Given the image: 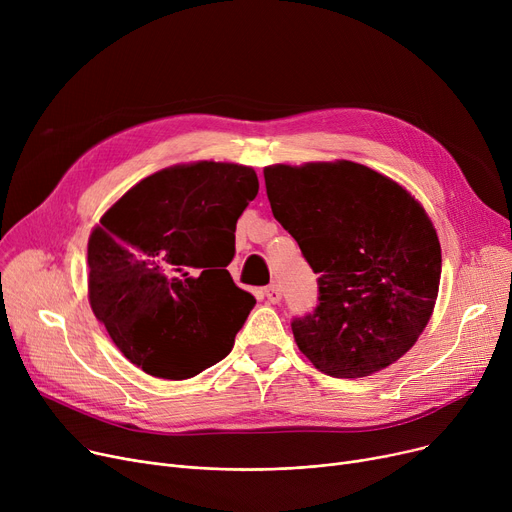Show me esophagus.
Returning <instances> with one entry per match:
<instances>
[{
  "instance_id": "esophagus-1",
  "label": "esophagus",
  "mask_w": 512,
  "mask_h": 512,
  "mask_svg": "<svg viewBox=\"0 0 512 512\" xmlns=\"http://www.w3.org/2000/svg\"><path fill=\"white\" fill-rule=\"evenodd\" d=\"M263 297H265V301H267V303L276 305V303H280V299H282V290H280V286H278V284H270V286H265V290H263Z\"/></svg>"
}]
</instances>
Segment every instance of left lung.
Returning <instances> with one entry per match:
<instances>
[{
    "label": "left lung",
    "instance_id": "1",
    "mask_svg": "<svg viewBox=\"0 0 512 512\" xmlns=\"http://www.w3.org/2000/svg\"><path fill=\"white\" fill-rule=\"evenodd\" d=\"M274 218L319 274L317 307L290 321L332 378H365L405 355L432 317L442 251L425 209L355 161L263 170Z\"/></svg>",
    "mask_w": 512,
    "mask_h": 512
}]
</instances>
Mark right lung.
Here are the masks:
<instances>
[{
  "label": "right lung",
  "instance_id": "right-lung-1",
  "mask_svg": "<svg viewBox=\"0 0 512 512\" xmlns=\"http://www.w3.org/2000/svg\"><path fill=\"white\" fill-rule=\"evenodd\" d=\"M253 168L197 161L155 172L105 211L89 238V301L122 355L186 380L222 361L255 297L228 263Z\"/></svg>",
  "mask_w": 512,
  "mask_h": 512
}]
</instances>
